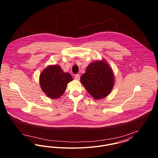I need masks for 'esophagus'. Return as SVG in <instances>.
I'll use <instances>...</instances> for the list:
<instances>
[{"instance_id": "obj_1", "label": "esophagus", "mask_w": 158, "mask_h": 158, "mask_svg": "<svg viewBox=\"0 0 158 158\" xmlns=\"http://www.w3.org/2000/svg\"><path fill=\"white\" fill-rule=\"evenodd\" d=\"M80 75H79V74H77V75H75V80H80Z\"/></svg>"}]
</instances>
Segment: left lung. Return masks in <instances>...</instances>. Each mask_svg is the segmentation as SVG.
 I'll list each match as a JSON object with an SVG mask.
<instances>
[{"mask_svg": "<svg viewBox=\"0 0 158 158\" xmlns=\"http://www.w3.org/2000/svg\"><path fill=\"white\" fill-rule=\"evenodd\" d=\"M80 80L82 85L95 100L108 96L114 85L113 70L105 60L90 63Z\"/></svg>", "mask_w": 158, "mask_h": 158, "instance_id": "obj_1", "label": "left lung"}]
</instances>
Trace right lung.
Returning a JSON list of instances; mask_svg holds the SVG:
<instances>
[{"label":"right lung","instance_id":"add662e5","mask_svg":"<svg viewBox=\"0 0 158 158\" xmlns=\"http://www.w3.org/2000/svg\"><path fill=\"white\" fill-rule=\"evenodd\" d=\"M73 78L70 73L64 72L58 65H51L44 69L40 76V83L48 97L56 99L66 89L68 84Z\"/></svg>","mask_w":158,"mask_h":158}]
</instances>
